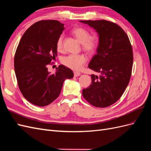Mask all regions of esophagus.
I'll return each instance as SVG.
<instances>
[{
	"label": "esophagus",
	"instance_id": "esophagus-1",
	"mask_svg": "<svg viewBox=\"0 0 151 151\" xmlns=\"http://www.w3.org/2000/svg\"><path fill=\"white\" fill-rule=\"evenodd\" d=\"M81 75V73L80 72H77V71H75L74 72V76L75 77H78Z\"/></svg>",
	"mask_w": 151,
	"mask_h": 151
}]
</instances>
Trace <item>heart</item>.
I'll return each mask as SVG.
<instances>
[{"label":"heart","mask_w":151,"mask_h":151,"mask_svg":"<svg viewBox=\"0 0 151 151\" xmlns=\"http://www.w3.org/2000/svg\"><path fill=\"white\" fill-rule=\"evenodd\" d=\"M73 34L77 40L82 43V48L88 52H92L96 49L98 44V39L94 36H91L90 32L84 28L78 27L73 30ZM64 34H61L58 37L56 47L58 51H61L63 49ZM62 63L69 68L79 70L82 69L83 64L86 63L87 58L82 54L79 55H68L62 59Z\"/></svg>","instance_id":"b5f03b06"}]
</instances>
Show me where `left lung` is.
Returning a JSON list of instances; mask_svg holds the SVG:
<instances>
[{
	"label": "left lung",
	"mask_w": 151,
	"mask_h": 151,
	"mask_svg": "<svg viewBox=\"0 0 151 151\" xmlns=\"http://www.w3.org/2000/svg\"><path fill=\"white\" fill-rule=\"evenodd\" d=\"M98 34L99 43L88 68L101 73L91 75L92 83L82 90L83 98L96 107H108L121 97L129 83L133 50L129 37L116 24L106 20L80 21Z\"/></svg>",
	"instance_id": "1"
}]
</instances>
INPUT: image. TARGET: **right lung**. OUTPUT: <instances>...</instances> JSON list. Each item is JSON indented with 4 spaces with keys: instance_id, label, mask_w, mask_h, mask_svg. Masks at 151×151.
Masks as SVG:
<instances>
[{
    "instance_id": "obj_1",
    "label": "right lung",
    "mask_w": 151,
    "mask_h": 151,
    "mask_svg": "<svg viewBox=\"0 0 151 151\" xmlns=\"http://www.w3.org/2000/svg\"><path fill=\"white\" fill-rule=\"evenodd\" d=\"M64 30V24L59 21H39L25 32L15 53L19 88L24 97L36 106H45L55 101L64 80L74 76L71 69L63 65L53 75L48 71V65L57 57V40Z\"/></svg>"
}]
</instances>
